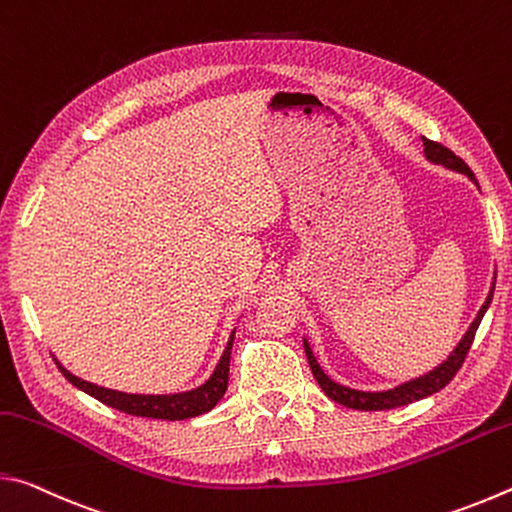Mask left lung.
Here are the masks:
<instances>
[{"mask_svg":"<svg viewBox=\"0 0 512 512\" xmlns=\"http://www.w3.org/2000/svg\"><path fill=\"white\" fill-rule=\"evenodd\" d=\"M422 144H424V155H427V160L436 162V164H443V167L454 169L458 173H465L467 178L474 180V183H476L472 169L467 167V164L461 158H458L454 151H449L447 146H443V144L427 140V137H422ZM492 293H495V287L490 289L488 298H485L483 307L479 309V314H476V318H474V323L470 325V329H467L465 336L461 339V343H458L456 348H454V352L449 354L447 361H443L438 368H433L431 372H427V375L406 381V384L397 386V388H391V391L363 393V391H354V388L336 384V381L329 379L325 372H323V368L318 366L314 352H311L309 343L305 341V352H307V359H309V368H311V372H314L318 386L323 388V393L329 397V400H334V402H339L343 406H348V409H357V411H386V409H397V406H406V404H411V402H418V400H422V397H429L433 393H438L440 388H445L449 381L454 379L456 372L461 370L463 361L467 357V352H470V348H472L474 334H476V329H479V325H481V318L485 314V309L490 307Z\"/></svg>","mask_w":512,"mask_h":512,"instance_id":"obj_1","label":"left lung"}]
</instances>
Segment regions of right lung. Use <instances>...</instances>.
I'll return each instance as SVG.
<instances>
[{
	"mask_svg": "<svg viewBox=\"0 0 512 512\" xmlns=\"http://www.w3.org/2000/svg\"><path fill=\"white\" fill-rule=\"evenodd\" d=\"M232 341H235V332L230 334V341L225 345L221 354V361L216 363L212 377L205 381L203 386L194 388L187 393H173V395H135V393H121L112 391V388H103L97 384H90L81 377H76L67 368L60 366L56 361L58 370L63 372L67 381H72L76 388H81L83 393L92 395L94 400L112 406V409L124 411L128 415H137V418H153V420H187L203 415L210 409H214L216 402L221 400L225 388H228V372H230V352Z\"/></svg>",
	"mask_w": 512,
	"mask_h": 512,
	"instance_id": "1",
	"label": "right lung"
}]
</instances>
